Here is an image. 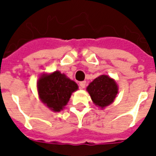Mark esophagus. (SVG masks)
Listing matches in <instances>:
<instances>
[{
	"mask_svg": "<svg viewBox=\"0 0 156 156\" xmlns=\"http://www.w3.org/2000/svg\"><path fill=\"white\" fill-rule=\"evenodd\" d=\"M79 87H80L81 89H84V88L86 87V82H85V81L80 82V83H79Z\"/></svg>",
	"mask_w": 156,
	"mask_h": 156,
	"instance_id": "1",
	"label": "esophagus"
}]
</instances>
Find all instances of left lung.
I'll return each mask as SVG.
<instances>
[{
    "label": "left lung",
    "mask_w": 156,
    "mask_h": 156,
    "mask_svg": "<svg viewBox=\"0 0 156 156\" xmlns=\"http://www.w3.org/2000/svg\"><path fill=\"white\" fill-rule=\"evenodd\" d=\"M93 103L104 108L113 102L118 93V87L115 80L108 75H100L87 87Z\"/></svg>",
    "instance_id": "left-lung-1"
}]
</instances>
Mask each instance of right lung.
<instances>
[{
  "label": "right lung",
  "instance_id": "add662e5",
  "mask_svg": "<svg viewBox=\"0 0 156 156\" xmlns=\"http://www.w3.org/2000/svg\"><path fill=\"white\" fill-rule=\"evenodd\" d=\"M78 85L60 71L40 76L37 82L39 97L53 112H60L69 100L72 93L78 90Z\"/></svg>",
  "mask_w": 156,
  "mask_h": 156
}]
</instances>
